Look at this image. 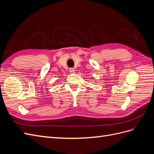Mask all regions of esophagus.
Wrapping results in <instances>:
<instances>
[{
	"label": "esophagus",
	"mask_w": 154,
	"mask_h": 154,
	"mask_svg": "<svg viewBox=\"0 0 154 154\" xmlns=\"http://www.w3.org/2000/svg\"><path fill=\"white\" fill-rule=\"evenodd\" d=\"M69 72L71 74H74V72H75V70H74L73 68L69 69Z\"/></svg>",
	"instance_id": "1"
}]
</instances>
